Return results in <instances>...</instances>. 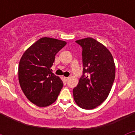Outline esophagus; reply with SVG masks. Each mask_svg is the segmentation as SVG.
Here are the masks:
<instances>
[{
    "label": "esophagus",
    "mask_w": 135,
    "mask_h": 135,
    "mask_svg": "<svg viewBox=\"0 0 135 135\" xmlns=\"http://www.w3.org/2000/svg\"><path fill=\"white\" fill-rule=\"evenodd\" d=\"M64 79H65L66 81H68L69 79H70V77H64Z\"/></svg>",
    "instance_id": "1"
}]
</instances>
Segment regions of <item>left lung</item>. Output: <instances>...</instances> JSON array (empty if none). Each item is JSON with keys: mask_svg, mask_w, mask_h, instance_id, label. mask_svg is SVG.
I'll return each instance as SVG.
<instances>
[{"mask_svg": "<svg viewBox=\"0 0 135 135\" xmlns=\"http://www.w3.org/2000/svg\"><path fill=\"white\" fill-rule=\"evenodd\" d=\"M82 49V75L73 89L79 107L92 109L107 99L115 79L114 59L104 45L92 38L76 40Z\"/></svg>", "mask_w": 135, "mask_h": 135, "instance_id": "obj_1", "label": "left lung"}]
</instances>
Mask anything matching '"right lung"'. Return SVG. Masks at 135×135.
<instances>
[{
    "instance_id": "obj_1",
    "label": "right lung",
    "mask_w": 135,
    "mask_h": 135,
    "mask_svg": "<svg viewBox=\"0 0 135 135\" xmlns=\"http://www.w3.org/2000/svg\"><path fill=\"white\" fill-rule=\"evenodd\" d=\"M66 42L42 38L27 49L19 64V82L21 90L30 101L38 107L53 103L64 83L51 71L55 55Z\"/></svg>"
}]
</instances>
